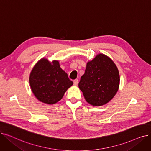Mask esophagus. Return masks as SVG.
I'll list each match as a JSON object with an SVG mask.
<instances>
[{
  "instance_id": "1",
  "label": "esophagus",
  "mask_w": 151,
  "mask_h": 151,
  "mask_svg": "<svg viewBox=\"0 0 151 151\" xmlns=\"http://www.w3.org/2000/svg\"><path fill=\"white\" fill-rule=\"evenodd\" d=\"M73 84L75 86H77L78 84V80H77V79H76V80H75L73 81Z\"/></svg>"
}]
</instances>
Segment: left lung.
<instances>
[{
  "label": "left lung",
  "instance_id": "1",
  "mask_svg": "<svg viewBox=\"0 0 151 151\" xmlns=\"http://www.w3.org/2000/svg\"><path fill=\"white\" fill-rule=\"evenodd\" d=\"M119 83V73L114 62L107 55L99 54L87 63L78 86L87 102L99 106L106 104L114 97Z\"/></svg>",
  "mask_w": 151,
  "mask_h": 151
}]
</instances>
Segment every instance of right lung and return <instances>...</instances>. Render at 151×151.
<instances>
[{
  "label": "right lung",
  "mask_w": 151,
  "mask_h": 151,
  "mask_svg": "<svg viewBox=\"0 0 151 151\" xmlns=\"http://www.w3.org/2000/svg\"><path fill=\"white\" fill-rule=\"evenodd\" d=\"M29 83L35 97L49 105L60 100L73 85L67 73L60 68L59 61L50 62L46 58L40 60L32 70Z\"/></svg>",
  "instance_id": "obj_1"
}]
</instances>
